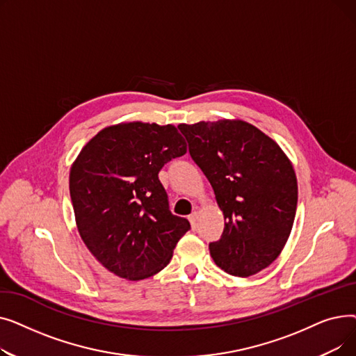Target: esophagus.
<instances>
[{
    "mask_svg": "<svg viewBox=\"0 0 356 356\" xmlns=\"http://www.w3.org/2000/svg\"><path fill=\"white\" fill-rule=\"evenodd\" d=\"M197 219H199V213H197V212H193V213L189 216L191 225H192L193 229H196V227H197Z\"/></svg>",
    "mask_w": 356,
    "mask_h": 356,
    "instance_id": "esophagus-1",
    "label": "esophagus"
}]
</instances>
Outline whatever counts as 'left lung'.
Returning <instances> with one entry per match:
<instances>
[{"label":"left lung","instance_id":"left-lung-1","mask_svg":"<svg viewBox=\"0 0 356 356\" xmlns=\"http://www.w3.org/2000/svg\"><path fill=\"white\" fill-rule=\"evenodd\" d=\"M193 161L225 218L211 242L215 264L235 277L267 268L290 236L297 208L294 168L280 145L244 121L180 124Z\"/></svg>","mask_w":356,"mask_h":356}]
</instances>
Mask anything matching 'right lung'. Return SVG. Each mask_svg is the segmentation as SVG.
Wrapping results in <instances>:
<instances>
[{"instance_id": "right-lung-1", "label": "right lung", "mask_w": 356, "mask_h": 356, "mask_svg": "<svg viewBox=\"0 0 356 356\" xmlns=\"http://www.w3.org/2000/svg\"><path fill=\"white\" fill-rule=\"evenodd\" d=\"M184 153L176 127L137 121L104 128L72 164L78 231L111 273L137 282L170 263L191 223L168 209L159 172Z\"/></svg>"}]
</instances>
